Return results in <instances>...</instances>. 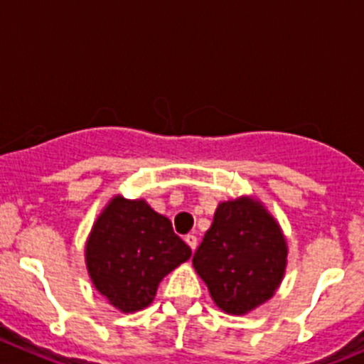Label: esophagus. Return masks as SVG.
<instances>
[{"label":"esophagus","instance_id":"34e87169","mask_svg":"<svg viewBox=\"0 0 364 364\" xmlns=\"http://www.w3.org/2000/svg\"><path fill=\"white\" fill-rule=\"evenodd\" d=\"M185 242L188 244L190 250L193 251V250H196V247H198V237L193 235V233H188V235L185 237Z\"/></svg>","mask_w":364,"mask_h":364}]
</instances>
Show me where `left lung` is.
<instances>
[{
  "label": "left lung",
  "mask_w": 364,
  "mask_h": 364,
  "mask_svg": "<svg viewBox=\"0 0 364 364\" xmlns=\"http://www.w3.org/2000/svg\"><path fill=\"white\" fill-rule=\"evenodd\" d=\"M192 264L217 307L240 316L278 289L287 264V242L262 203L232 199L217 206Z\"/></svg>",
  "instance_id": "1"
}]
</instances>
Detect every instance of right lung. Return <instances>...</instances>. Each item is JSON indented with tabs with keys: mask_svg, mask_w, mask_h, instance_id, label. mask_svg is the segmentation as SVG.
<instances>
[{
	"mask_svg": "<svg viewBox=\"0 0 364 364\" xmlns=\"http://www.w3.org/2000/svg\"><path fill=\"white\" fill-rule=\"evenodd\" d=\"M192 250L165 215L144 199L117 196L95 220L86 242V266L98 293L122 312L152 304L159 282Z\"/></svg>",
	"mask_w": 364,
	"mask_h": 364,
	"instance_id": "1",
	"label": "right lung"
}]
</instances>
